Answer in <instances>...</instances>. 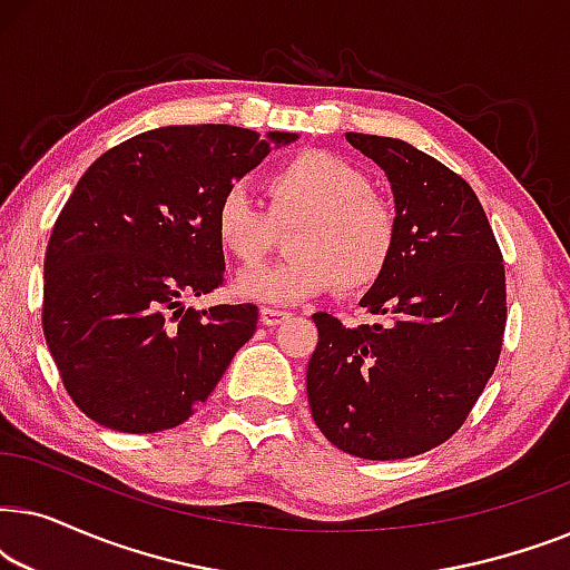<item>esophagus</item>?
I'll list each match as a JSON object with an SVG mask.
<instances>
[{
  "instance_id": "34e87169",
  "label": "esophagus",
  "mask_w": 570,
  "mask_h": 570,
  "mask_svg": "<svg viewBox=\"0 0 570 570\" xmlns=\"http://www.w3.org/2000/svg\"><path fill=\"white\" fill-rule=\"evenodd\" d=\"M287 316H291V311H285V308H275V306H264L262 308V324H267V326L283 324Z\"/></svg>"
}]
</instances>
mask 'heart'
Listing matches in <instances>:
<instances>
[{
  "label": "heart",
  "instance_id": "b5f03b06",
  "mask_svg": "<svg viewBox=\"0 0 570 570\" xmlns=\"http://www.w3.org/2000/svg\"><path fill=\"white\" fill-rule=\"evenodd\" d=\"M371 178L353 163L326 150H303L264 181L267 205L244 184H233L215 207V238L240 264L272 252L277 225L291 233L293 256L244 272L240 298L254 303H301L332 291L361 293L392 267L400 246V213L371 191Z\"/></svg>",
  "mask_w": 570,
  "mask_h": 570
}]
</instances>
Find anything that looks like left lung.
<instances>
[{"label":"left lung","instance_id":"left-lung-1","mask_svg":"<svg viewBox=\"0 0 570 570\" xmlns=\"http://www.w3.org/2000/svg\"><path fill=\"white\" fill-rule=\"evenodd\" d=\"M386 170L400 213L392 267L361 301L379 324L314 314L308 404L318 431L361 459H407L449 441L488 379L505 332L501 246L478 194L402 139L347 131Z\"/></svg>","mask_w":570,"mask_h":570}]
</instances>
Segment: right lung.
Returning <instances> with one entry per match:
<instances>
[{
  "mask_svg": "<svg viewBox=\"0 0 570 570\" xmlns=\"http://www.w3.org/2000/svg\"><path fill=\"white\" fill-rule=\"evenodd\" d=\"M267 153L252 129L184 124L111 147L77 181L46 248L41 318L61 384L90 420L121 433L181 425L254 337V303L181 301L223 285L217 199Z\"/></svg>",
  "mask_w": 570,
  "mask_h": 570,
  "instance_id": "right-lung-1",
  "label": "right lung"
}]
</instances>
